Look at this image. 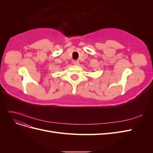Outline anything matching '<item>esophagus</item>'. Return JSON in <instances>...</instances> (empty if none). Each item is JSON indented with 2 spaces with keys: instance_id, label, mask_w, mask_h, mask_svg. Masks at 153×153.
<instances>
[{
  "instance_id": "1",
  "label": "esophagus",
  "mask_w": 153,
  "mask_h": 153,
  "mask_svg": "<svg viewBox=\"0 0 153 153\" xmlns=\"http://www.w3.org/2000/svg\"><path fill=\"white\" fill-rule=\"evenodd\" d=\"M73 64H74V65H75V66H78V64H79V62H78V61H74L73 62Z\"/></svg>"
}]
</instances>
